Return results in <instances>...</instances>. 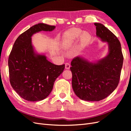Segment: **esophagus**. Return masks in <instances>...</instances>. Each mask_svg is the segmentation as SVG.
<instances>
[{"label":"esophagus","instance_id":"esophagus-1","mask_svg":"<svg viewBox=\"0 0 131 131\" xmlns=\"http://www.w3.org/2000/svg\"><path fill=\"white\" fill-rule=\"evenodd\" d=\"M65 67H66V69H69L70 67V64L69 63H66L65 64Z\"/></svg>","mask_w":131,"mask_h":131}]
</instances>
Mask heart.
I'll list each match as a JSON object with an SVG mask.
<instances>
[{
	"mask_svg": "<svg viewBox=\"0 0 131 131\" xmlns=\"http://www.w3.org/2000/svg\"><path fill=\"white\" fill-rule=\"evenodd\" d=\"M80 37V43L81 45L85 46L88 44L90 39L91 35L88 32H82L78 28H72L65 33L63 35V40L67 44L71 45L76 43Z\"/></svg>",
	"mask_w": 131,
	"mask_h": 131,
	"instance_id": "1",
	"label": "heart"
}]
</instances>
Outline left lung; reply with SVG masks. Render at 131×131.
I'll use <instances>...</instances> for the list:
<instances>
[{
    "label": "left lung",
    "instance_id": "1",
    "mask_svg": "<svg viewBox=\"0 0 131 131\" xmlns=\"http://www.w3.org/2000/svg\"><path fill=\"white\" fill-rule=\"evenodd\" d=\"M94 25L96 26L97 36L108 43V54L97 63L76 57L71 62L70 68L74 93L81 100L87 101L103 100L116 89L124 61L117 38L101 23Z\"/></svg>",
    "mask_w": 131,
    "mask_h": 131
}]
</instances>
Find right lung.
Instances as JSON below:
<instances>
[{"label": "right lung", "instance_id": "obj_1", "mask_svg": "<svg viewBox=\"0 0 131 131\" xmlns=\"http://www.w3.org/2000/svg\"><path fill=\"white\" fill-rule=\"evenodd\" d=\"M54 26L39 23L22 33L16 40L8 59L10 82L19 96L28 101L46 98L52 90L56 79L65 64L57 66L47 61L45 55L36 54L31 37L39 31H52Z\"/></svg>", "mask_w": 131, "mask_h": 131}]
</instances>
